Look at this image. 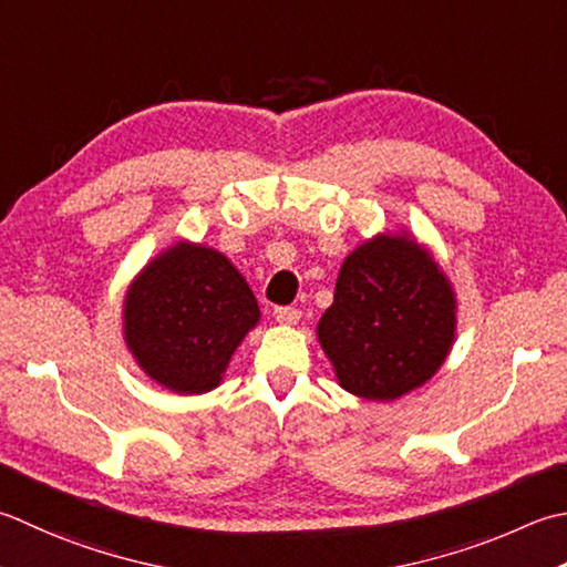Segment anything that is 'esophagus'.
Returning <instances> with one entry per match:
<instances>
[{
	"label": "esophagus",
	"mask_w": 567,
	"mask_h": 567,
	"mask_svg": "<svg viewBox=\"0 0 567 567\" xmlns=\"http://www.w3.org/2000/svg\"><path fill=\"white\" fill-rule=\"evenodd\" d=\"M275 319L277 321H280V324H297V321H299V309H295V307H277L275 309Z\"/></svg>",
	"instance_id": "esophagus-1"
}]
</instances>
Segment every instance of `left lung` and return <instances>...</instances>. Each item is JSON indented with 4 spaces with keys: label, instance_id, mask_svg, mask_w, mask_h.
Segmentation results:
<instances>
[{
    "label": "left lung",
    "instance_id": "8db88e82",
    "mask_svg": "<svg viewBox=\"0 0 567 567\" xmlns=\"http://www.w3.org/2000/svg\"><path fill=\"white\" fill-rule=\"evenodd\" d=\"M457 337V297L408 230L379 233L343 260L317 339L337 381L363 401H398L440 371Z\"/></svg>",
    "mask_w": 567,
    "mask_h": 567
}]
</instances>
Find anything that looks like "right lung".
Listing matches in <instances>:
<instances>
[{
    "mask_svg": "<svg viewBox=\"0 0 567 567\" xmlns=\"http://www.w3.org/2000/svg\"><path fill=\"white\" fill-rule=\"evenodd\" d=\"M260 307L236 265L202 243L179 240L132 280L122 309L125 343L144 375L179 395L224 381Z\"/></svg>",
    "mask_w": 567,
    "mask_h": 567,
    "instance_id": "add662e5",
    "label": "right lung"
}]
</instances>
